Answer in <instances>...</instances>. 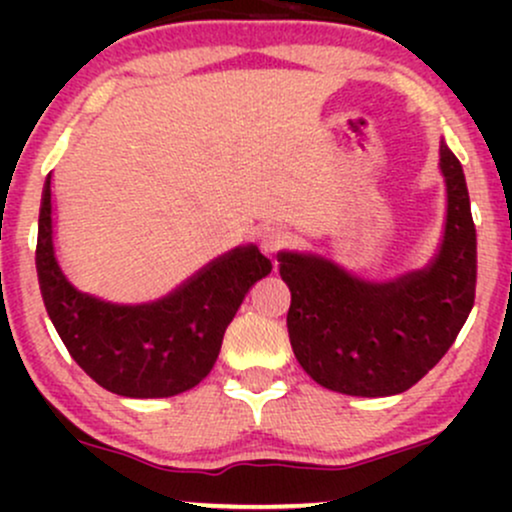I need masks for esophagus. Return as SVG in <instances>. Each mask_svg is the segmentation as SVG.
Wrapping results in <instances>:
<instances>
[{"label":"esophagus","mask_w":512,"mask_h":512,"mask_svg":"<svg viewBox=\"0 0 512 512\" xmlns=\"http://www.w3.org/2000/svg\"><path fill=\"white\" fill-rule=\"evenodd\" d=\"M291 245V236L281 228H264L260 233V248L267 257H276L281 250L289 248Z\"/></svg>","instance_id":"1"}]
</instances>
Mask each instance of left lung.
<instances>
[{"label": "left lung", "instance_id": "left-lung-1", "mask_svg": "<svg viewBox=\"0 0 512 512\" xmlns=\"http://www.w3.org/2000/svg\"><path fill=\"white\" fill-rule=\"evenodd\" d=\"M448 216L431 264L368 281L310 252H279L289 339L305 373L354 397L399 395L448 354L474 305L477 231L460 161L440 142Z\"/></svg>", "mask_w": 512, "mask_h": 512}]
</instances>
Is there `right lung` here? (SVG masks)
I'll return each mask as SVG.
<instances>
[{"label":"right lung","instance_id":"add662e5","mask_svg":"<svg viewBox=\"0 0 512 512\" xmlns=\"http://www.w3.org/2000/svg\"><path fill=\"white\" fill-rule=\"evenodd\" d=\"M35 267L45 310L74 361L108 392L137 399L173 397L202 383L245 293L272 272L257 245H243L216 257L161 301L117 305L88 296L57 262L52 175L40 202Z\"/></svg>","mask_w":512,"mask_h":512}]
</instances>
